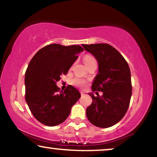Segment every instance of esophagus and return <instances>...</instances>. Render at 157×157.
<instances>
[{"label":"esophagus","mask_w":157,"mask_h":157,"mask_svg":"<svg viewBox=\"0 0 157 157\" xmlns=\"http://www.w3.org/2000/svg\"><path fill=\"white\" fill-rule=\"evenodd\" d=\"M80 94H81V95H84V94H85V92H84L83 91H81V92H80Z\"/></svg>","instance_id":"esophagus-1"}]
</instances>
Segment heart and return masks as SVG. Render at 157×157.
<instances>
[{
    "instance_id": "b5f03b06",
    "label": "heart",
    "mask_w": 157,
    "mask_h": 157,
    "mask_svg": "<svg viewBox=\"0 0 157 157\" xmlns=\"http://www.w3.org/2000/svg\"><path fill=\"white\" fill-rule=\"evenodd\" d=\"M95 60V59L92 56H90V55H87V56H85L84 57V62H85V64H87L88 63H90V62ZM72 83L73 85L78 86L79 87H84L86 85V82L84 80V79H79V78H75L72 80Z\"/></svg>"
}]
</instances>
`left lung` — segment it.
<instances>
[{"instance_id": "left-lung-1", "label": "left lung", "mask_w": 157, "mask_h": 157, "mask_svg": "<svg viewBox=\"0 0 157 157\" xmlns=\"http://www.w3.org/2000/svg\"><path fill=\"white\" fill-rule=\"evenodd\" d=\"M98 63V73L92 84V90L103 92L95 97L90 92L92 102L86 109V115L96 127L107 128L123 118L132 96L131 72L124 57L109 44L82 45Z\"/></svg>"}]
</instances>
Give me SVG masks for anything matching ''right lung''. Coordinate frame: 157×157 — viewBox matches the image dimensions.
<instances>
[{
	"instance_id": "right-lung-1",
	"label": "right lung",
	"mask_w": 157,
	"mask_h": 157,
	"mask_svg": "<svg viewBox=\"0 0 157 157\" xmlns=\"http://www.w3.org/2000/svg\"><path fill=\"white\" fill-rule=\"evenodd\" d=\"M84 51L79 45L63 46L51 44L37 52L30 60L25 75V101L37 120L48 127L63 123L80 93L68 85L59 92L56 82Z\"/></svg>"
}]
</instances>
